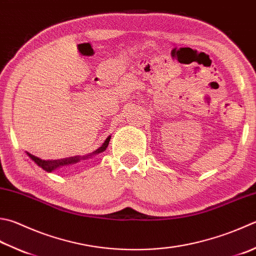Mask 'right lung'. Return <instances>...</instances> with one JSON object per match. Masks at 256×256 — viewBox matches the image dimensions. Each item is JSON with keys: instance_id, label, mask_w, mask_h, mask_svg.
Segmentation results:
<instances>
[{"instance_id": "1", "label": "right lung", "mask_w": 256, "mask_h": 256, "mask_svg": "<svg viewBox=\"0 0 256 256\" xmlns=\"http://www.w3.org/2000/svg\"><path fill=\"white\" fill-rule=\"evenodd\" d=\"M110 138H112V136H109L107 139H106L104 142L101 144V147H99L97 150H94L92 152L88 154V155H84V156H74V157H68V158H64V159H54V160H43V159L38 158L34 155H31L30 152H26V155L30 157L38 167H41L43 170H46L48 172H52L53 170H58V168L74 165V164L79 162L80 160H86V159L94 158V156L99 155V154H101L102 152H104L106 149H107L109 142H110Z\"/></svg>"}]
</instances>
